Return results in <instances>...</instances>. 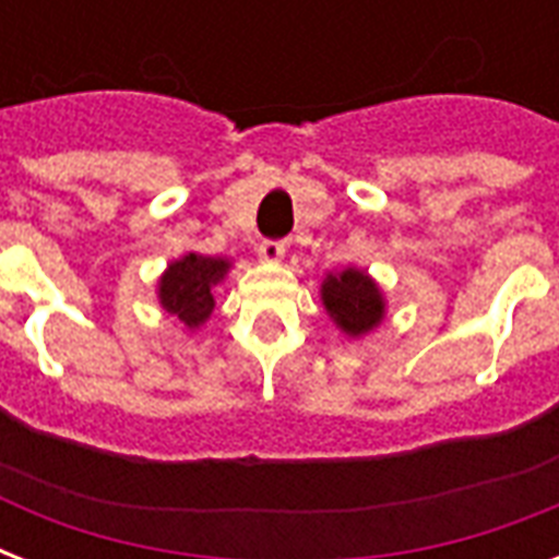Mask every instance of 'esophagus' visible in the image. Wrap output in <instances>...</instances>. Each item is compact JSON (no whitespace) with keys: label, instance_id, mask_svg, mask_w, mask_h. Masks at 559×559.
Returning <instances> with one entry per match:
<instances>
[{"label":"esophagus","instance_id":"1","mask_svg":"<svg viewBox=\"0 0 559 559\" xmlns=\"http://www.w3.org/2000/svg\"><path fill=\"white\" fill-rule=\"evenodd\" d=\"M284 252H287V243H284V240H261V243H258V254H261V261L266 263H278L281 258H284Z\"/></svg>","mask_w":559,"mask_h":559}]
</instances>
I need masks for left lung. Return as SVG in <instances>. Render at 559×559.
Returning a JSON list of instances; mask_svg holds the SVG:
<instances>
[{
	"label": "left lung",
	"mask_w": 559,
	"mask_h": 559,
	"mask_svg": "<svg viewBox=\"0 0 559 559\" xmlns=\"http://www.w3.org/2000/svg\"><path fill=\"white\" fill-rule=\"evenodd\" d=\"M322 301L328 313L348 336H362L382 322L385 305L377 284L366 272L345 270L340 275H328L322 284Z\"/></svg>",
	"instance_id": "left-lung-1"
}]
</instances>
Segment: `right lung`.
Returning a JSON list of instances; mask_svg holds the SVG:
<instances>
[{
    "label": "right lung",
    "instance_id": "obj_1",
    "mask_svg": "<svg viewBox=\"0 0 559 559\" xmlns=\"http://www.w3.org/2000/svg\"><path fill=\"white\" fill-rule=\"evenodd\" d=\"M231 263L223 258L186 254L168 266L159 281V301L170 316H177L186 328H200L214 310L211 289L217 287Z\"/></svg>",
    "mask_w": 559,
    "mask_h": 559
}]
</instances>
